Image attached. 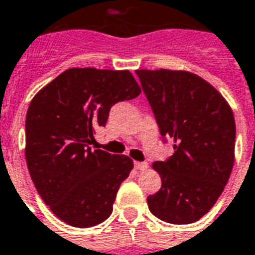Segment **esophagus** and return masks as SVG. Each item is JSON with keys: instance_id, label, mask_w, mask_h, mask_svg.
Listing matches in <instances>:
<instances>
[{"instance_id": "34e87169", "label": "esophagus", "mask_w": 255, "mask_h": 255, "mask_svg": "<svg viewBox=\"0 0 255 255\" xmlns=\"http://www.w3.org/2000/svg\"><path fill=\"white\" fill-rule=\"evenodd\" d=\"M134 168L135 170H146L148 168V163L146 161H134Z\"/></svg>"}]
</instances>
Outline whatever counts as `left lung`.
Instances as JSON below:
<instances>
[{"label": "left lung", "mask_w": 255, "mask_h": 255, "mask_svg": "<svg viewBox=\"0 0 255 255\" xmlns=\"http://www.w3.org/2000/svg\"><path fill=\"white\" fill-rule=\"evenodd\" d=\"M163 140L174 155L152 167L161 187L146 198L149 211L171 224H190L211 211L234 166L235 120L209 83L183 70H135Z\"/></svg>", "instance_id": "obj_1"}]
</instances>
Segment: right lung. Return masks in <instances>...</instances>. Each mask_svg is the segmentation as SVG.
Wrapping results in <instances>:
<instances>
[{"instance_id": "1", "label": "right lung", "mask_w": 255, "mask_h": 255, "mask_svg": "<svg viewBox=\"0 0 255 255\" xmlns=\"http://www.w3.org/2000/svg\"><path fill=\"white\" fill-rule=\"evenodd\" d=\"M140 94L129 70L72 68L31 100L25 118L29 175L44 204L69 226L88 228L111 215L133 160L89 144L115 103Z\"/></svg>"}]
</instances>
